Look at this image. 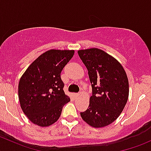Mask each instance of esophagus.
<instances>
[{
    "label": "esophagus",
    "mask_w": 151,
    "mask_h": 151,
    "mask_svg": "<svg viewBox=\"0 0 151 151\" xmlns=\"http://www.w3.org/2000/svg\"><path fill=\"white\" fill-rule=\"evenodd\" d=\"M78 96H79L78 93H74V96L75 97V98H77V97Z\"/></svg>",
    "instance_id": "34e87169"
}]
</instances>
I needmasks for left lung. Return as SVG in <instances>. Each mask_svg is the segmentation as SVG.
I'll list each match as a JSON object with an SVG mask.
<instances>
[{
	"instance_id": "8db88e82",
	"label": "left lung",
	"mask_w": 151,
	"mask_h": 151,
	"mask_svg": "<svg viewBox=\"0 0 151 151\" xmlns=\"http://www.w3.org/2000/svg\"><path fill=\"white\" fill-rule=\"evenodd\" d=\"M88 71L92 96L86 111L80 112L85 122L103 128L119 117L129 98V80L122 65L98 48L78 50Z\"/></svg>"
}]
</instances>
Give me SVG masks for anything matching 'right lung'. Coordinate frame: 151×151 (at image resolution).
<instances>
[{
	"label": "right lung",
	"instance_id": "add662e5",
	"mask_svg": "<svg viewBox=\"0 0 151 151\" xmlns=\"http://www.w3.org/2000/svg\"><path fill=\"white\" fill-rule=\"evenodd\" d=\"M74 50H50L37 58L21 77L18 96L24 114L34 124L47 127L60 118L70 101L65 94L60 73Z\"/></svg>",
	"mask_w": 151,
	"mask_h": 151
}]
</instances>
